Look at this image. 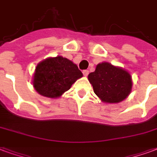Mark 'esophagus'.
I'll return each mask as SVG.
<instances>
[{
	"label": "esophagus",
	"instance_id": "1",
	"mask_svg": "<svg viewBox=\"0 0 157 157\" xmlns=\"http://www.w3.org/2000/svg\"><path fill=\"white\" fill-rule=\"evenodd\" d=\"M83 75L85 76V77H87V76L88 75V70H83Z\"/></svg>",
	"mask_w": 157,
	"mask_h": 157
}]
</instances>
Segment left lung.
I'll use <instances>...</instances> for the list:
<instances>
[{"label":"left lung","mask_w":157,"mask_h":157,"mask_svg":"<svg viewBox=\"0 0 157 157\" xmlns=\"http://www.w3.org/2000/svg\"><path fill=\"white\" fill-rule=\"evenodd\" d=\"M88 78L95 94L103 102H122L132 91V81L130 74L108 62L98 63L95 71L88 74Z\"/></svg>","instance_id":"1"}]
</instances>
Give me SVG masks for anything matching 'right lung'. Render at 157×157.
Returning <instances> with one entry per match:
<instances>
[{
    "mask_svg": "<svg viewBox=\"0 0 157 157\" xmlns=\"http://www.w3.org/2000/svg\"><path fill=\"white\" fill-rule=\"evenodd\" d=\"M83 77L78 66L66 58H48L39 63L33 77V86L38 94L57 98Z\"/></svg>",
    "mask_w": 157,
    "mask_h": 157,
    "instance_id": "right-lung-1",
    "label": "right lung"
}]
</instances>
